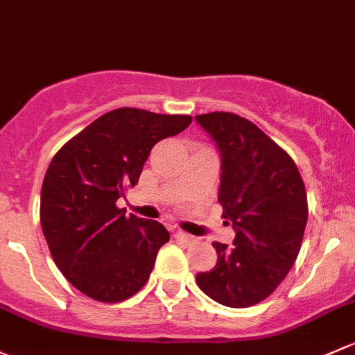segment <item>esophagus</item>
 <instances>
[{
    "mask_svg": "<svg viewBox=\"0 0 355 355\" xmlns=\"http://www.w3.org/2000/svg\"><path fill=\"white\" fill-rule=\"evenodd\" d=\"M173 236H175V238H177V240L184 241V243H187V245H190V243H193V241H196V238H193V236H190V234H187V233H184V231H180V230L173 231Z\"/></svg>",
    "mask_w": 355,
    "mask_h": 355,
    "instance_id": "esophagus-1",
    "label": "esophagus"
}]
</instances>
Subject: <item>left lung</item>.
<instances>
[{
    "instance_id": "left-lung-1",
    "label": "left lung",
    "mask_w": 355,
    "mask_h": 355,
    "mask_svg": "<svg viewBox=\"0 0 355 355\" xmlns=\"http://www.w3.org/2000/svg\"><path fill=\"white\" fill-rule=\"evenodd\" d=\"M221 156L218 200L233 245L214 241L218 262L196 275L216 303L246 308L270 296L296 262L308 221L303 178L284 149L230 112L197 115Z\"/></svg>"
}]
</instances>
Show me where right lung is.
I'll list each match as a JSON object with an SVG mask.
<instances>
[{"instance_id": "right-lung-1", "label": "right lung", "mask_w": 355, "mask_h": 355, "mask_svg": "<svg viewBox=\"0 0 355 355\" xmlns=\"http://www.w3.org/2000/svg\"><path fill=\"white\" fill-rule=\"evenodd\" d=\"M190 122L189 115L112 110L52 158L40 193V225L55 266L92 300L117 303L146 284L170 233L158 221L125 216L115 202L137 184L153 146Z\"/></svg>"}]
</instances>
